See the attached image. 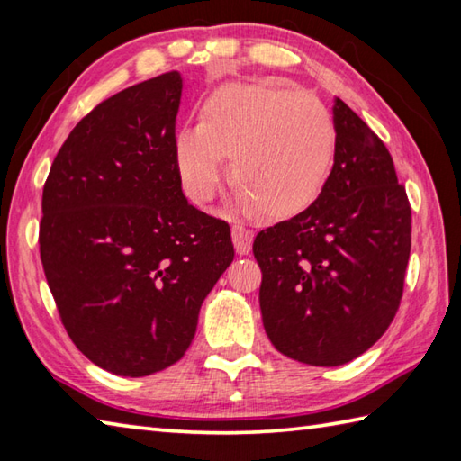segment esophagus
I'll return each mask as SVG.
<instances>
[{
  "instance_id": "34e87169",
  "label": "esophagus",
  "mask_w": 461,
  "mask_h": 461,
  "mask_svg": "<svg viewBox=\"0 0 461 461\" xmlns=\"http://www.w3.org/2000/svg\"><path fill=\"white\" fill-rule=\"evenodd\" d=\"M232 242L239 255H249L252 249V232L244 229L242 224H234L232 227Z\"/></svg>"
}]
</instances>
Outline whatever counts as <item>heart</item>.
Masks as SVG:
<instances>
[{
    "mask_svg": "<svg viewBox=\"0 0 461 461\" xmlns=\"http://www.w3.org/2000/svg\"><path fill=\"white\" fill-rule=\"evenodd\" d=\"M336 151L330 111L310 93L275 83H230L214 89L199 125L176 131L173 153L181 186L193 204L211 203L229 157L230 181L249 196L247 211L285 219L321 194Z\"/></svg>",
    "mask_w": 461,
    "mask_h": 461,
    "instance_id": "obj_1",
    "label": "heart"
}]
</instances>
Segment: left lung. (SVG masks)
<instances>
[{
    "label": "left lung",
    "instance_id": "8db88e82",
    "mask_svg": "<svg viewBox=\"0 0 461 461\" xmlns=\"http://www.w3.org/2000/svg\"><path fill=\"white\" fill-rule=\"evenodd\" d=\"M334 165L316 201L260 230L262 324L275 348L340 366L378 342L403 293L411 209L380 137L334 99Z\"/></svg>",
    "mask_w": 461,
    "mask_h": 461
}]
</instances>
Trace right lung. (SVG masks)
Instances as JSON below:
<instances>
[{
    "label": "right lung",
    "mask_w": 461,
    "mask_h": 461,
    "mask_svg": "<svg viewBox=\"0 0 461 461\" xmlns=\"http://www.w3.org/2000/svg\"><path fill=\"white\" fill-rule=\"evenodd\" d=\"M183 79L163 73L99 103L43 186L40 252L73 344L117 375L173 366L234 258L229 224L186 201L175 167Z\"/></svg>",
    "instance_id": "obj_1"
}]
</instances>
